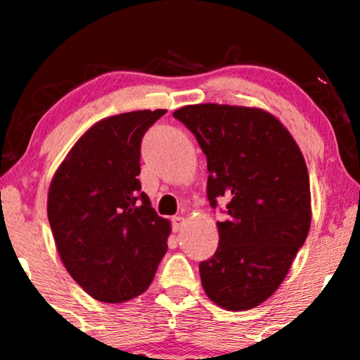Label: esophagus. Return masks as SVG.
<instances>
[{"label":"esophagus","mask_w":360,"mask_h":360,"mask_svg":"<svg viewBox=\"0 0 360 360\" xmlns=\"http://www.w3.org/2000/svg\"><path fill=\"white\" fill-rule=\"evenodd\" d=\"M184 225H186V220L183 217L172 218V230H174V232H181V230L184 229Z\"/></svg>","instance_id":"obj_1"}]
</instances>
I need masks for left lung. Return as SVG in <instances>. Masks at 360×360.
Instances as JSON below:
<instances>
[{
	"instance_id": "8db88e82",
	"label": "left lung",
	"mask_w": 360,
	"mask_h": 360,
	"mask_svg": "<svg viewBox=\"0 0 360 360\" xmlns=\"http://www.w3.org/2000/svg\"><path fill=\"white\" fill-rule=\"evenodd\" d=\"M208 166L210 205L225 198L218 249L200 264L208 298L230 311L259 307L281 286L311 223L304 157L288 128L260 108L188 105L176 110Z\"/></svg>"
}]
</instances>
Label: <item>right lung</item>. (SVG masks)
Here are the masks:
<instances>
[{
	"label": "right lung",
	"mask_w": 360,
	"mask_h": 360,
	"mask_svg": "<svg viewBox=\"0 0 360 360\" xmlns=\"http://www.w3.org/2000/svg\"><path fill=\"white\" fill-rule=\"evenodd\" d=\"M166 110L94 123L74 143L49 188L47 217L62 264L103 303H125L150 286L167 252L171 221L140 191V142Z\"/></svg>",
	"instance_id": "right-lung-1"
}]
</instances>
